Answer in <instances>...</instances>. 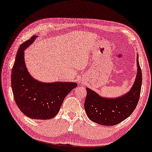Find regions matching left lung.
<instances>
[{
	"instance_id": "8db88e82",
	"label": "left lung",
	"mask_w": 152,
	"mask_h": 152,
	"mask_svg": "<svg viewBox=\"0 0 152 152\" xmlns=\"http://www.w3.org/2000/svg\"><path fill=\"white\" fill-rule=\"evenodd\" d=\"M137 74L134 83L126 94L115 99L104 98L94 91L86 88L84 107L88 118L101 125L114 126L129 117L136 108L141 94L142 73L137 58Z\"/></svg>"
}]
</instances>
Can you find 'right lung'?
<instances>
[{"instance_id":"1","label":"right lung","mask_w":152,"mask_h":152,"mask_svg":"<svg viewBox=\"0 0 152 152\" xmlns=\"http://www.w3.org/2000/svg\"><path fill=\"white\" fill-rule=\"evenodd\" d=\"M37 37L33 35L20 45L11 71V87L15 103L25 115L34 120H48L57 115L65 97L77 84L43 83L30 75L26 67L24 50Z\"/></svg>"}]
</instances>
